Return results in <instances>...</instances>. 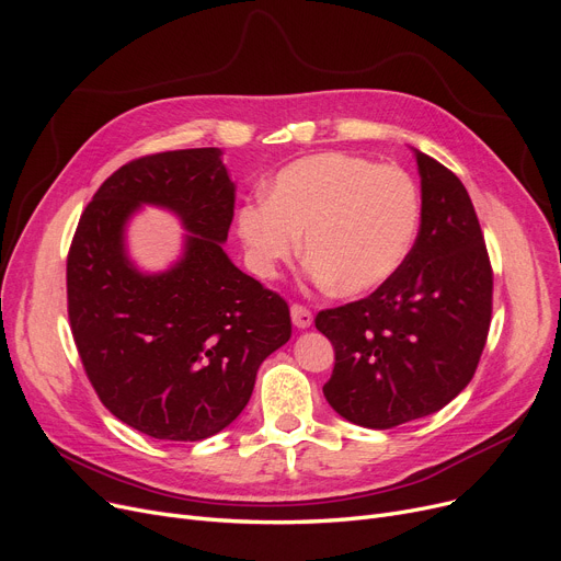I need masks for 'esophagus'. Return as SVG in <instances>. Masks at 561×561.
I'll return each mask as SVG.
<instances>
[{"instance_id":"34e87169","label":"esophagus","mask_w":561,"mask_h":561,"mask_svg":"<svg viewBox=\"0 0 561 561\" xmlns=\"http://www.w3.org/2000/svg\"><path fill=\"white\" fill-rule=\"evenodd\" d=\"M290 320H293V325H296L298 330H309L313 325L311 311L307 307H302V305H293L290 307Z\"/></svg>"}]
</instances>
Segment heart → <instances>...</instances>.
I'll use <instances>...</instances> for the list:
<instances>
[{"instance_id":"1","label":"heart","mask_w":561,"mask_h":561,"mask_svg":"<svg viewBox=\"0 0 561 561\" xmlns=\"http://www.w3.org/2000/svg\"><path fill=\"white\" fill-rule=\"evenodd\" d=\"M421 199L411 176L345 152H322L277 172L268 199L245 204L239 233L254 271L273 277L302 248L313 282L339 296L385 284L416 241Z\"/></svg>"}]
</instances>
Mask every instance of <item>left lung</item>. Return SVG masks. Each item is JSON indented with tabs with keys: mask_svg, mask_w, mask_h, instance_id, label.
<instances>
[{
	"mask_svg": "<svg viewBox=\"0 0 561 561\" xmlns=\"http://www.w3.org/2000/svg\"><path fill=\"white\" fill-rule=\"evenodd\" d=\"M421 229L404 263L359 302L320 311L334 345L322 393L345 421L389 430L455 400L478 368L491 322L493 273L459 176L414 150Z\"/></svg>",
	"mask_w": 561,
	"mask_h": 561,
	"instance_id": "1",
	"label": "left lung"
}]
</instances>
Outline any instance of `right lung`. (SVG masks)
I'll list each match as a JSON object with an SVG mask.
<instances>
[{
    "mask_svg": "<svg viewBox=\"0 0 561 561\" xmlns=\"http://www.w3.org/2000/svg\"><path fill=\"white\" fill-rule=\"evenodd\" d=\"M236 186L218 147L161 152L115 170L81 214L68 254V316L88 379L125 425L202 440L250 402L256 370L290 339L288 305L236 268L222 243ZM142 205L185 227L170 270L126 250Z\"/></svg>",
    "mask_w": 561,
    "mask_h": 561,
    "instance_id": "right-lung-1",
    "label": "right lung"
}]
</instances>
